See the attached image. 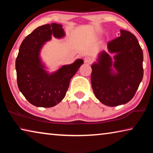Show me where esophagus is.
<instances>
[{
    "instance_id": "obj_1",
    "label": "esophagus",
    "mask_w": 153,
    "mask_h": 153,
    "mask_svg": "<svg viewBox=\"0 0 153 153\" xmlns=\"http://www.w3.org/2000/svg\"><path fill=\"white\" fill-rule=\"evenodd\" d=\"M84 62L88 64H90L92 63V59L91 57H90V56H86V57L84 58Z\"/></svg>"
}]
</instances>
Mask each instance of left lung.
Here are the masks:
<instances>
[{
    "label": "left lung",
    "instance_id": "8db88e82",
    "mask_svg": "<svg viewBox=\"0 0 153 153\" xmlns=\"http://www.w3.org/2000/svg\"><path fill=\"white\" fill-rule=\"evenodd\" d=\"M121 36L107 44L108 51L117 53L112 59L102 51L98 63L92 65L91 84L98 100L109 107L126 104L131 100L143 77V53L135 36L121 30Z\"/></svg>",
    "mask_w": 153,
    "mask_h": 153
}]
</instances>
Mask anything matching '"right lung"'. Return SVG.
Masks as SVG:
<instances>
[{
  "instance_id": "obj_1",
  "label": "right lung",
  "mask_w": 153,
  "mask_h": 153,
  "mask_svg": "<svg viewBox=\"0 0 153 153\" xmlns=\"http://www.w3.org/2000/svg\"><path fill=\"white\" fill-rule=\"evenodd\" d=\"M53 34L60 38L65 36L61 24H46L27 36L19 47L15 61L18 88L27 101L40 107H52L59 104L68 90L69 82L84 63L77 59L63 65L57 71L48 74L41 63L40 51Z\"/></svg>"
}]
</instances>
